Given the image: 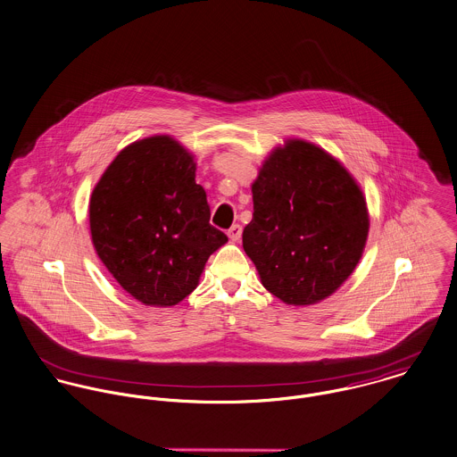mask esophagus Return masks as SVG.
Here are the masks:
<instances>
[{
	"mask_svg": "<svg viewBox=\"0 0 457 457\" xmlns=\"http://www.w3.org/2000/svg\"><path fill=\"white\" fill-rule=\"evenodd\" d=\"M228 237L231 242H238L240 237H242V226L240 224H233L229 229H228Z\"/></svg>",
	"mask_w": 457,
	"mask_h": 457,
	"instance_id": "esophagus-1",
	"label": "esophagus"
}]
</instances>
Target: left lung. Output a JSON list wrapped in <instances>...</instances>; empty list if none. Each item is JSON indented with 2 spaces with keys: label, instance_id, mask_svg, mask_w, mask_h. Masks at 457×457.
<instances>
[{
  "label": "left lung",
  "instance_id": "left-lung-1",
  "mask_svg": "<svg viewBox=\"0 0 457 457\" xmlns=\"http://www.w3.org/2000/svg\"><path fill=\"white\" fill-rule=\"evenodd\" d=\"M244 250L262 285L294 306L334 294L356 268L369 235L360 186L327 151L290 139L252 184Z\"/></svg>",
  "mask_w": 457,
  "mask_h": 457
}]
</instances>
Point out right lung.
<instances>
[{
	"label": "right lung",
	"mask_w": 457,
	"mask_h": 457,
	"mask_svg": "<svg viewBox=\"0 0 457 457\" xmlns=\"http://www.w3.org/2000/svg\"><path fill=\"white\" fill-rule=\"evenodd\" d=\"M196 163L176 139L127 145L90 198V233L107 271L145 306H174L228 237L211 226Z\"/></svg>",
	"instance_id": "1"
}]
</instances>
